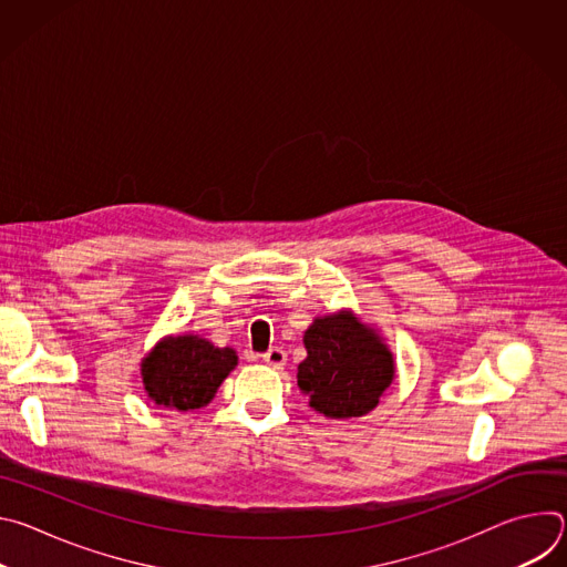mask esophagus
<instances>
[{
	"label": "esophagus",
	"instance_id": "34e87169",
	"mask_svg": "<svg viewBox=\"0 0 567 567\" xmlns=\"http://www.w3.org/2000/svg\"><path fill=\"white\" fill-rule=\"evenodd\" d=\"M262 361L267 363V365H271V368H282L285 363H287V352L285 350H280V348H271L269 352H265L262 354Z\"/></svg>",
	"mask_w": 567,
	"mask_h": 567
}]
</instances>
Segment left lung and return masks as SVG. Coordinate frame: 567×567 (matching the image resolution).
Instances as JSON below:
<instances>
[{"label": "left lung", "instance_id": "8db88e82", "mask_svg": "<svg viewBox=\"0 0 567 567\" xmlns=\"http://www.w3.org/2000/svg\"><path fill=\"white\" fill-rule=\"evenodd\" d=\"M307 359L298 365V388L309 406L330 420L363 417L394 379L392 352L352 313L318 316L302 337Z\"/></svg>", "mask_w": 567, "mask_h": 567}]
</instances>
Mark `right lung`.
Wrapping results in <instances>:
<instances>
[{"instance_id":"obj_1","label":"right lung","mask_w":567,"mask_h":567,"mask_svg":"<svg viewBox=\"0 0 567 567\" xmlns=\"http://www.w3.org/2000/svg\"><path fill=\"white\" fill-rule=\"evenodd\" d=\"M237 365L230 348H215L197 334L158 341L141 363L147 396L171 411L204 409Z\"/></svg>"}]
</instances>
